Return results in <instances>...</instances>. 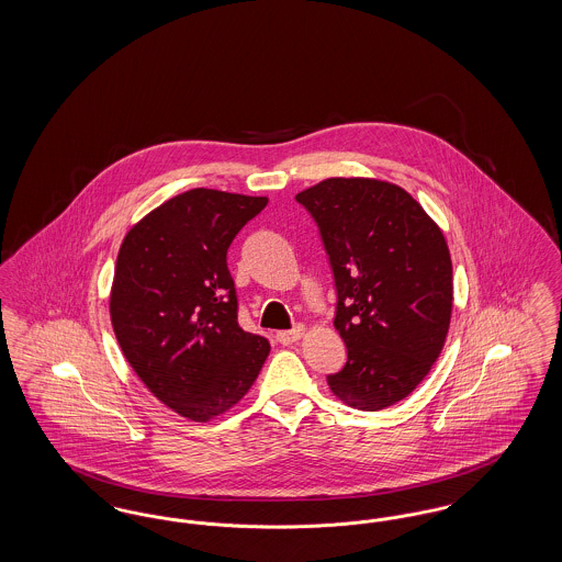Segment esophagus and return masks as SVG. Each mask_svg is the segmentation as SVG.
<instances>
[{"mask_svg":"<svg viewBox=\"0 0 562 562\" xmlns=\"http://www.w3.org/2000/svg\"><path fill=\"white\" fill-rule=\"evenodd\" d=\"M303 335H305V328L303 326H294L291 330H280L276 337H278V341L282 346H291V344H296Z\"/></svg>","mask_w":562,"mask_h":562,"instance_id":"esophagus-1","label":"esophagus"}]
</instances>
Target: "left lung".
I'll list each match as a JSON object with an SVG mask.
<instances>
[{"label":"left lung","instance_id":"8db88e82","mask_svg":"<svg viewBox=\"0 0 562 562\" xmlns=\"http://www.w3.org/2000/svg\"><path fill=\"white\" fill-rule=\"evenodd\" d=\"M321 227L337 286L335 328L348 362L330 392L358 411L404 401L445 348L453 263L442 229L404 189L333 177L296 193Z\"/></svg>","mask_w":562,"mask_h":562}]
</instances>
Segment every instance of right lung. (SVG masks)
<instances>
[{
  "instance_id": "obj_1",
  "label": "right lung",
  "mask_w": 562,
  "mask_h": 562,
  "mask_svg": "<svg viewBox=\"0 0 562 562\" xmlns=\"http://www.w3.org/2000/svg\"><path fill=\"white\" fill-rule=\"evenodd\" d=\"M266 195L189 189L134 223L120 246L109 314L145 387L189 422L246 396L269 341L241 330L227 248Z\"/></svg>"
}]
</instances>
